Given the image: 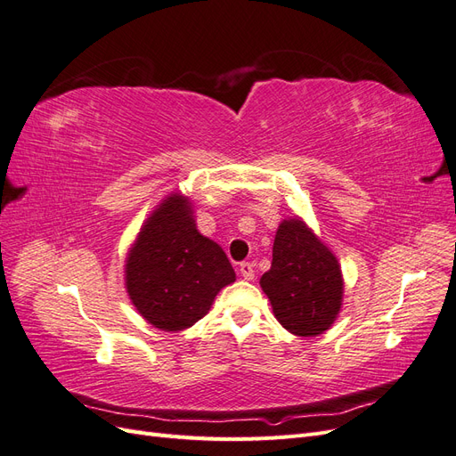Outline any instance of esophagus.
<instances>
[{"instance_id":"esophagus-1","label":"esophagus","mask_w":456,"mask_h":456,"mask_svg":"<svg viewBox=\"0 0 456 456\" xmlns=\"http://www.w3.org/2000/svg\"><path fill=\"white\" fill-rule=\"evenodd\" d=\"M240 273H241V278L247 280V281H253L255 280V268H253L251 262H241V265H240Z\"/></svg>"}]
</instances>
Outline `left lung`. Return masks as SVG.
<instances>
[{
	"mask_svg": "<svg viewBox=\"0 0 456 456\" xmlns=\"http://www.w3.org/2000/svg\"><path fill=\"white\" fill-rule=\"evenodd\" d=\"M275 320L297 337H317L342 308L344 280L335 253L300 216L275 232L272 268L260 278Z\"/></svg>",
	"mask_w": 456,
	"mask_h": 456,
	"instance_id": "1",
	"label": "left lung"
}]
</instances>
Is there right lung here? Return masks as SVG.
<instances>
[{
  "instance_id": "obj_1",
  "label": "right lung",
  "mask_w": 456,
  "mask_h": 456,
  "mask_svg": "<svg viewBox=\"0 0 456 456\" xmlns=\"http://www.w3.org/2000/svg\"><path fill=\"white\" fill-rule=\"evenodd\" d=\"M236 281L223 247L200 233L190 198H163L129 247L127 295L156 329L184 330L211 310L220 289Z\"/></svg>"
}]
</instances>
